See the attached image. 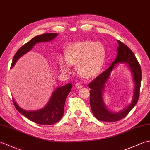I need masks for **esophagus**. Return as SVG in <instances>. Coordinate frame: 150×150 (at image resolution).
<instances>
[{"mask_svg": "<svg viewBox=\"0 0 150 150\" xmlns=\"http://www.w3.org/2000/svg\"><path fill=\"white\" fill-rule=\"evenodd\" d=\"M82 87H83V86H82L81 84H77L75 85V88L77 89H80V88H82Z\"/></svg>", "mask_w": 150, "mask_h": 150, "instance_id": "obj_1", "label": "esophagus"}]
</instances>
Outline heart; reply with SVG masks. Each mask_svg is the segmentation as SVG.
<instances>
[{
    "mask_svg": "<svg viewBox=\"0 0 150 150\" xmlns=\"http://www.w3.org/2000/svg\"><path fill=\"white\" fill-rule=\"evenodd\" d=\"M105 56L106 50L102 43L81 40L69 44L65 49V54L58 55V62L64 73H69L73 64L77 63L79 74L84 78H92L101 70Z\"/></svg>",
    "mask_w": 150,
    "mask_h": 150,
    "instance_id": "obj_1",
    "label": "heart"
}]
</instances>
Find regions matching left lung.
<instances>
[{
  "label": "left lung",
  "mask_w": 150,
  "mask_h": 150,
  "mask_svg": "<svg viewBox=\"0 0 150 150\" xmlns=\"http://www.w3.org/2000/svg\"><path fill=\"white\" fill-rule=\"evenodd\" d=\"M119 46L117 48L118 54L115 60L110 67L98 76L89 83L90 88V104L92 113L99 121L113 122L124 118L130 112L139 100L140 83L142 79V71L140 64L131 50L124 43L117 40ZM118 63H126L132 72L135 85L133 99L127 107L118 113H114L108 110L103 100V92L105 84L109 78L111 72Z\"/></svg>",
  "instance_id": "8db88e82"
}]
</instances>
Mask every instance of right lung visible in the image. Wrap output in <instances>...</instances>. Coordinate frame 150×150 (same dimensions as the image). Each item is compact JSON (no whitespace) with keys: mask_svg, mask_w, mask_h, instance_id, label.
I'll return each instance as SVG.
<instances>
[{"mask_svg":"<svg viewBox=\"0 0 150 150\" xmlns=\"http://www.w3.org/2000/svg\"><path fill=\"white\" fill-rule=\"evenodd\" d=\"M58 36L57 33L43 34L32 38L28 42L23 45L14 55L11 68L15 66L19 58L27 53L36 43L48 42L54 40ZM72 88L71 83L64 86H59L52 93L49 101L45 107L38 110H26L21 108L13 99V104L16 109L31 121L40 125H52L58 122L64 114V105L67 95Z\"/></svg>","mask_w":150,"mask_h":150,"instance_id":"obj_1","label":"right lung"}]
</instances>
